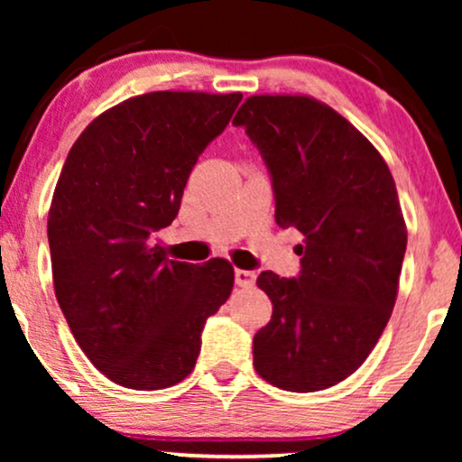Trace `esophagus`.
Listing matches in <instances>:
<instances>
[{"mask_svg":"<svg viewBox=\"0 0 462 462\" xmlns=\"http://www.w3.org/2000/svg\"><path fill=\"white\" fill-rule=\"evenodd\" d=\"M256 282V273L254 271H245V269H236V283L242 288H250L254 286Z\"/></svg>","mask_w":462,"mask_h":462,"instance_id":"34e87169","label":"esophagus"}]
</instances>
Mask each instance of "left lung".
<instances>
[{
    "instance_id": "1",
    "label": "left lung",
    "mask_w": 462,
    "mask_h": 462,
    "mask_svg": "<svg viewBox=\"0 0 462 462\" xmlns=\"http://www.w3.org/2000/svg\"><path fill=\"white\" fill-rule=\"evenodd\" d=\"M233 125L261 151L277 225L305 236L299 277L256 280L273 315L252 343L254 368L294 393L328 389L365 362L393 311L408 242L395 180L368 138L315 98L250 97Z\"/></svg>"
}]
</instances>
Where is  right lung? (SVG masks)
Segmentation results:
<instances>
[{
    "label": "right lung",
    "instance_id": "add662e5",
    "mask_svg": "<svg viewBox=\"0 0 462 462\" xmlns=\"http://www.w3.org/2000/svg\"><path fill=\"white\" fill-rule=\"evenodd\" d=\"M242 94L151 92L98 116L69 151L48 214L56 300L88 359L122 387L191 374L206 319L233 290L225 258L168 261L153 233Z\"/></svg>",
    "mask_w": 462,
    "mask_h": 462
}]
</instances>
